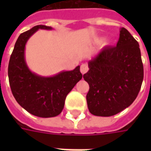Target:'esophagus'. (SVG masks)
I'll return each mask as SVG.
<instances>
[{
    "label": "esophagus",
    "mask_w": 151,
    "mask_h": 151,
    "mask_svg": "<svg viewBox=\"0 0 151 151\" xmlns=\"http://www.w3.org/2000/svg\"><path fill=\"white\" fill-rule=\"evenodd\" d=\"M88 66H87V65H86V64H82V65H81V69H80V70H81V73H82V74H84V73H86L88 71Z\"/></svg>",
    "instance_id": "obj_1"
}]
</instances>
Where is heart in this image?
Listing matches in <instances>:
<instances>
[{"label": "heart", "instance_id": "obj_1", "mask_svg": "<svg viewBox=\"0 0 151 151\" xmlns=\"http://www.w3.org/2000/svg\"><path fill=\"white\" fill-rule=\"evenodd\" d=\"M102 40H102V39H99V40H97V41H98V42H101Z\"/></svg>", "mask_w": 151, "mask_h": 151}]
</instances>
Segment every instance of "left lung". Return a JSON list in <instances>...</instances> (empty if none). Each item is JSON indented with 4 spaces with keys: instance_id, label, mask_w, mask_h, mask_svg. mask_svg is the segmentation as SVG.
I'll return each instance as SVG.
<instances>
[{
    "instance_id": "8db88e82",
    "label": "left lung",
    "mask_w": 151,
    "mask_h": 151,
    "mask_svg": "<svg viewBox=\"0 0 151 151\" xmlns=\"http://www.w3.org/2000/svg\"><path fill=\"white\" fill-rule=\"evenodd\" d=\"M88 67L83 78L90 86L86 102L91 113L111 116L133 104L144 71L139 44L125 28H120L116 46L102 48Z\"/></svg>"
}]
</instances>
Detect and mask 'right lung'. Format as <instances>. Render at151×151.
Listing matches in <instances>:
<instances>
[{"instance_id":"obj_1","label":"right lung","mask_w":151,"mask_h":151,"mask_svg":"<svg viewBox=\"0 0 151 151\" xmlns=\"http://www.w3.org/2000/svg\"><path fill=\"white\" fill-rule=\"evenodd\" d=\"M39 29L52 28L38 25L19 35L9 62V81L16 101L25 110L39 117H54L62 111L66 96L82 79V74L79 65L73 70L61 71L52 77L31 72L25 60V47Z\"/></svg>"}]
</instances>
